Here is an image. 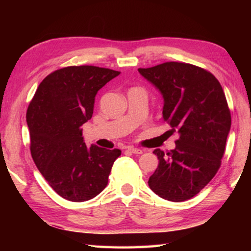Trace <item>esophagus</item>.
<instances>
[{
  "label": "esophagus",
  "instance_id": "1",
  "mask_svg": "<svg viewBox=\"0 0 251 251\" xmlns=\"http://www.w3.org/2000/svg\"><path fill=\"white\" fill-rule=\"evenodd\" d=\"M127 151L133 152V154H143V151L139 150V148H135V147H128L127 148Z\"/></svg>",
  "mask_w": 251,
  "mask_h": 251
}]
</instances>
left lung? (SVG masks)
<instances>
[{"instance_id": "8db88e82", "label": "left lung", "mask_w": 251, "mask_h": 251, "mask_svg": "<svg viewBox=\"0 0 251 251\" xmlns=\"http://www.w3.org/2000/svg\"><path fill=\"white\" fill-rule=\"evenodd\" d=\"M138 72L161 94L163 120L179 135L171 151H152L159 163L148 185L167 201H187L220 167L231 126L226 96L214 75L192 64L167 62Z\"/></svg>"}]
</instances>
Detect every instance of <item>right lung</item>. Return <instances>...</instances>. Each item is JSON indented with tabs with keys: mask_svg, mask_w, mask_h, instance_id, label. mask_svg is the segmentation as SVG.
I'll list each match as a JSON object with an SVG mask.
<instances>
[{
	"mask_svg": "<svg viewBox=\"0 0 251 251\" xmlns=\"http://www.w3.org/2000/svg\"><path fill=\"white\" fill-rule=\"evenodd\" d=\"M121 72L69 66L46 76L27 108L34 163L50 186L71 201L96 197L122 151L86 146L80 126L91 120L95 96Z\"/></svg>",
	"mask_w": 251,
	"mask_h": 251,
	"instance_id": "right-lung-1",
	"label": "right lung"
}]
</instances>
